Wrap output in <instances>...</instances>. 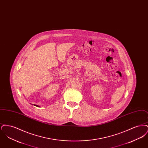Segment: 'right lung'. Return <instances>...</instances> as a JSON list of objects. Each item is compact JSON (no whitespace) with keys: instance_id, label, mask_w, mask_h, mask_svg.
Listing matches in <instances>:
<instances>
[{"instance_id":"right-lung-1","label":"right lung","mask_w":148,"mask_h":148,"mask_svg":"<svg viewBox=\"0 0 148 148\" xmlns=\"http://www.w3.org/2000/svg\"><path fill=\"white\" fill-rule=\"evenodd\" d=\"M36 106H38V107H40L39 106H37V105H36Z\"/></svg>"}]
</instances>
